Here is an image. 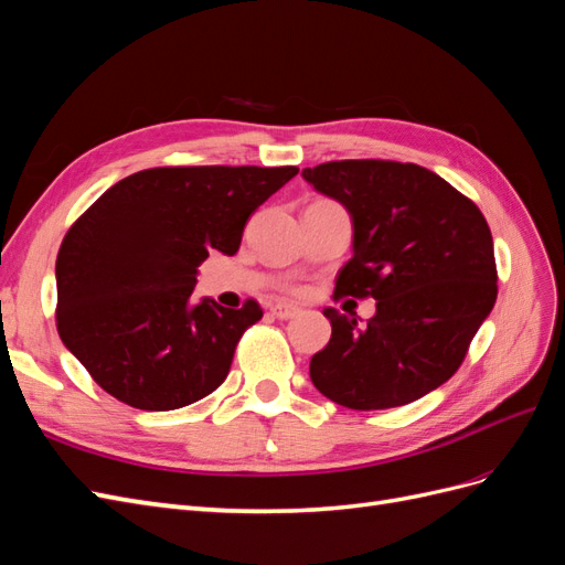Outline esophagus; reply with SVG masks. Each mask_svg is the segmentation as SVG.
<instances>
[{"label":"esophagus","mask_w":565,"mask_h":565,"mask_svg":"<svg viewBox=\"0 0 565 565\" xmlns=\"http://www.w3.org/2000/svg\"><path fill=\"white\" fill-rule=\"evenodd\" d=\"M270 313L280 320H289L299 313V309L295 303H276V306H270Z\"/></svg>","instance_id":"esophagus-1"}]
</instances>
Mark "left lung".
Listing matches in <instances>:
<instances>
[{
  "mask_svg": "<svg viewBox=\"0 0 565 565\" xmlns=\"http://www.w3.org/2000/svg\"><path fill=\"white\" fill-rule=\"evenodd\" d=\"M301 177L351 216L353 256L334 292L377 301L365 328L322 311L332 337L311 358L313 386L351 409H386L446 384L498 299L481 210L409 162L341 160Z\"/></svg>",
  "mask_w": 565,
  "mask_h": 565,
  "instance_id": "8db88e82",
  "label": "left lung"
}]
</instances>
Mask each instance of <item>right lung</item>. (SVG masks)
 I'll return each mask as SVG.
<instances>
[{
    "instance_id": "add662e5",
    "label": "right lung",
    "mask_w": 565,
    "mask_h": 565,
    "mask_svg": "<svg viewBox=\"0 0 565 565\" xmlns=\"http://www.w3.org/2000/svg\"><path fill=\"white\" fill-rule=\"evenodd\" d=\"M297 167H158L100 195L65 233L56 322L94 382L131 407L179 409L221 386L254 299L224 309L191 299L212 249H241L252 212Z\"/></svg>"
}]
</instances>
